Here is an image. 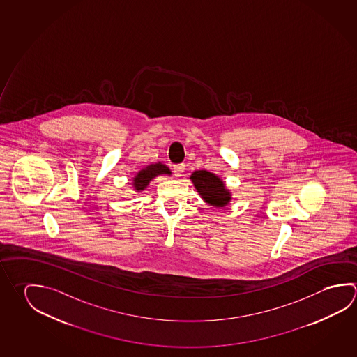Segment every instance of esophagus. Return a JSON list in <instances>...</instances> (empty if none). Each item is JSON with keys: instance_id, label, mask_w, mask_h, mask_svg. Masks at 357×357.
<instances>
[{"instance_id": "esophagus-1", "label": "esophagus", "mask_w": 357, "mask_h": 357, "mask_svg": "<svg viewBox=\"0 0 357 357\" xmlns=\"http://www.w3.org/2000/svg\"><path fill=\"white\" fill-rule=\"evenodd\" d=\"M185 170V167L183 165V164H178V165H174V168H173V172H174V176L176 178H179L183 174V172Z\"/></svg>"}]
</instances>
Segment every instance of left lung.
Instances as JSON below:
<instances>
[{
  "instance_id": "obj_1",
  "label": "left lung",
  "mask_w": 357,
  "mask_h": 357,
  "mask_svg": "<svg viewBox=\"0 0 357 357\" xmlns=\"http://www.w3.org/2000/svg\"><path fill=\"white\" fill-rule=\"evenodd\" d=\"M190 181L202 199L209 206L223 208L229 204L231 200V192L225 188V181L214 173L208 170H195L190 176Z\"/></svg>"
}]
</instances>
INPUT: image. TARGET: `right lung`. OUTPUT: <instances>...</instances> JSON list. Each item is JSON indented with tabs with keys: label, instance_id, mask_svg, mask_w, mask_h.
Instances as JSON below:
<instances>
[{
	"label": "right lung",
	"instance_id": "add662e5",
	"mask_svg": "<svg viewBox=\"0 0 357 357\" xmlns=\"http://www.w3.org/2000/svg\"><path fill=\"white\" fill-rule=\"evenodd\" d=\"M162 174H168V176L172 174V172L165 164L155 163L146 165L143 169L139 170L137 176L132 178V187L137 192H142L149 185L151 181Z\"/></svg>",
	"mask_w": 357,
	"mask_h": 357
}]
</instances>
